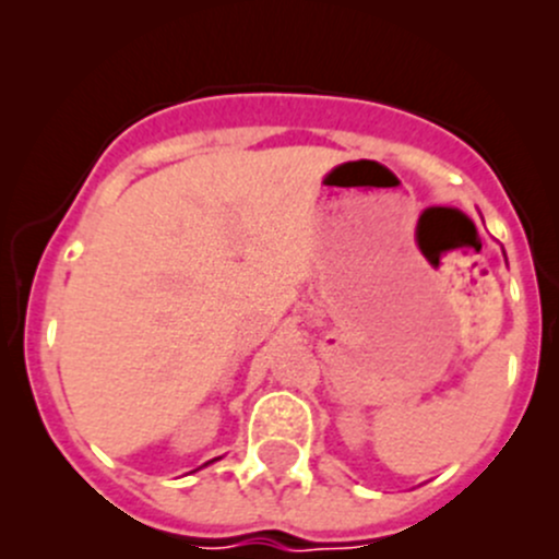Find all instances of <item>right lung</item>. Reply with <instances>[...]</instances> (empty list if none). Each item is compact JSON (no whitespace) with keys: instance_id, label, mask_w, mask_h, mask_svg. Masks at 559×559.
<instances>
[{"instance_id":"right-lung-1","label":"right lung","mask_w":559,"mask_h":559,"mask_svg":"<svg viewBox=\"0 0 559 559\" xmlns=\"http://www.w3.org/2000/svg\"><path fill=\"white\" fill-rule=\"evenodd\" d=\"M216 460H222V456H216ZM216 460H211V462H216ZM211 462H205V465H211Z\"/></svg>"}]
</instances>
